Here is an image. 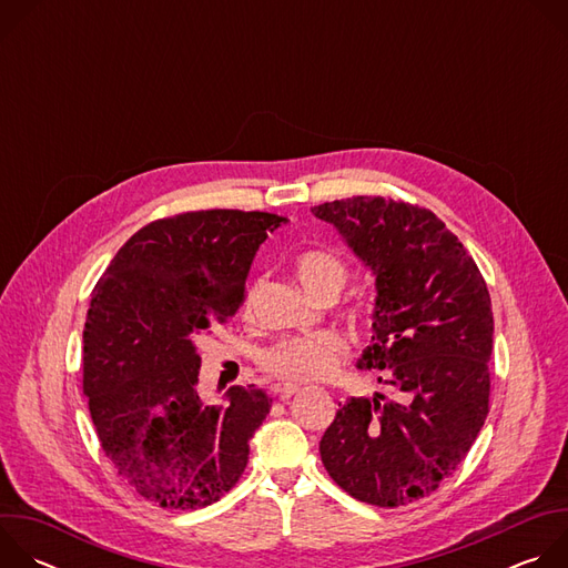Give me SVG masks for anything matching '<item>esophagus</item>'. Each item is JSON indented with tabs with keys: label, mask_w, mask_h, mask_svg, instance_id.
Segmentation results:
<instances>
[{
	"label": "esophagus",
	"mask_w": 568,
	"mask_h": 568,
	"mask_svg": "<svg viewBox=\"0 0 568 568\" xmlns=\"http://www.w3.org/2000/svg\"><path fill=\"white\" fill-rule=\"evenodd\" d=\"M301 388L298 386H292V384H285V386H281V388H276V395L285 402V399H290L292 395H296Z\"/></svg>",
	"instance_id": "1"
}]
</instances>
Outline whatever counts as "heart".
I'll list each match as a JSON object with an SVG mask.
<instances>
[{"instance_id":"b5f03b06","label":"heart","mask_w":568,"mask_h":568,"mask_svg":"<svg viewBox=\"0 0 568 568\" xmlns=\"http://www.w3.org/2000/svg\"><path fill=\"white\" fill-rule=\"evenodd\" d=\"M296 276L303 287L321 298L323 294L342 292L348 270L346 263L331 252H305L296 261ZM348 346L337 333H318L310 337H294L276 344L263 353V368L285 384H312L328 377Z\"/></svg>"}]
</instances>
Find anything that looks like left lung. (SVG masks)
Instances as JSON below:
<instances>
[{
    "mask_svg": "<svg viewBox=\"0 0 568 568\" xmlns=\"http://www.w3.org/2000/svg\"><path fill=\"white\" fill-rule=\"evenodd\" d=\"M375 274L373 337L357 368L393 395L351 397L318 452L351 497L397 508L429 497L490 412L493 303L474 258L429 209L357 195L312 209Z\"/></svg>",
    "mask_w": 568,
    "mask_h": 568,
    "instance_id": "left-lung-1",
    "label": "left lung"
}]
</instances>
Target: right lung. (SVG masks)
<instances>
[{"label": "right lung", "instance_id": "obj_1", "mask_svg": "<svg viewBox=\"0 0 568 568\" xmlns=\"http://www.w3.org/2000/svg\"><path fill=\"white\" fill-rule=\"evenodd\" d=\"M285 217L209 209L139 229L99 278L83 331V393L105 456L148 501L197 510L247 467L272 409L263 388L197 395V342L245 301L252 261Z\"/></svg>", "mask_w": 568, "mask_h": 568}]
</instances>
